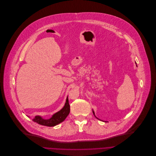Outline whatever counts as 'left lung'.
Returning a JSON list of instances; mask_svg holds the SVG:
<instances>
[{
    "label": "left lung",
    "mask_w": 156,
    "mask_h": 156,
    "mask_svg": "<svg viewBox=\"0 0 156 156\" xmlns=\"http://www.w3.org/2000/svg\"><path fill=\"white\" fill-rule=\"evenodd\" d=\"M93 114H94V112H93Z\"/></svg>",
    "instance_id": "8db88e82"
}]
</instances>
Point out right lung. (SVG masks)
Instances as JSON below:
<instances>
[{
	"mask_svg": "<svg viewBox=\"0 0 156 156\" xmlns=\"http://www.w3.org/2000/svg\"><path fill=\"white\" fill-rule=\"evenodd\" d=\"M70 112V106L69 104L68 98L67 97L66 103L63 108L58 112L55 113L50 119H44L41 116H36L35 118L33 119L34 122H36L40 125L47 126V127H53L58 125L59 123L63 122L66 117L69 115Z\"/></svg>",
	"mask_w": 156,
	"mask_h": 156,
	"instance_id": "right-lung-1",
	"label": "right lung"
}]
</instances>
